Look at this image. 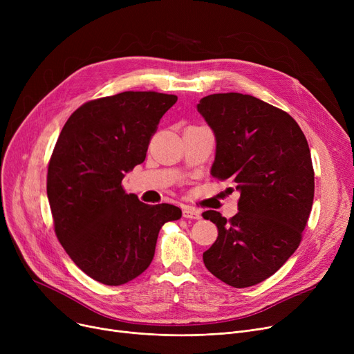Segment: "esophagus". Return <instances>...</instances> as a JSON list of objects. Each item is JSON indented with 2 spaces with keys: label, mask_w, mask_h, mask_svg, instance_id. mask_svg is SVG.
Wrapping results in <instances>:
<instances>
[{
  "label": "esophagus",
  "mask_w": 354,
  "mask_h": 354,
  "mask_svg": "<svg viewBox=\"0 0 354 354\" xmlns=\"http://www.w3.org/2000/svg\"><path fill=\"white\" fill-rule=\"evenodd\" d=\"M182 215L183 218H189V219H201V212L192 207H183L182 208Z\"/></svg>",
  "instance_id": "esophagus-1"
}]
</instances>
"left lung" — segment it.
Listing matches in <instances>:
<instances>
[{
    "label": "left lung",
    "instance_id": "1",
    "mask_svg": "<svg viewBox=\"0 0 354 354\" xmlns=\"http://www.w3.org/2000/svg\"><path fill=\"white\" fill-rule=\"evenodd\" d=\"M198 111L216 140L211 175L239 192L231 219L202 214L218 228L203 264L231 287H251L280 270L301 243L314 198L310 147L287 111L250 95H209Z\"/></svg>",
    "mask_w": 354,
    "mask_h": 354
}]
</instances>
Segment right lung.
I'll use <instances>...</instances> for the list:
<instances>
[{"label": "right lung", "mask_w": 354, "mask_h": 354, "mask_svg": "<svg viewBox=\"0 0 354 354\" xmlns=\"http://www.w3.org/2000/svg\"><path fill=\"white\" fill-rule=\"evenodd\" d=\"M178 97L123 91L90 100L66 122L47 172V196L60 244L83 272L122 286L151 266L159 231L182 211L126 194L124 174L142 163L162 116Z\"/></svg>", "instance_id": "1"}]
</instances>
